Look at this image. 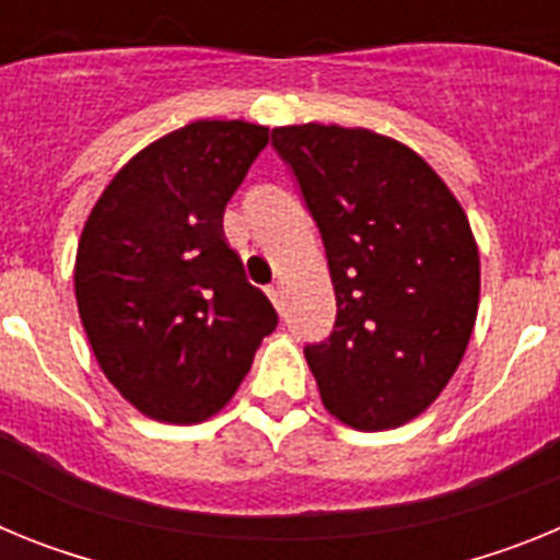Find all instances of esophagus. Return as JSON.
Masks as SVG:
<instances>
[{
	"mask_svg": "<svg viewBox=\"0 0 560 560\" xmlns=\"http://www.w3.org/2000/svg\"><path fill=\"white\" fill-rule=\"evenodd\" d=\"M266 294H269V300L275 303L277 311H283V291H280V285H269V289H266Z\"/></svg>",
	"mask_w": 560,
	"mask_h": 560,
	"instance_id": "34e87169",
	"label": "esophagus"
}]
</instances>
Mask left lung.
Wrapping results in <instances>:
<instances>
[{
    "mask_svg": "<svg viewBox=\"0 0 560 560\" xmlns=\"http://www.w3.org/2000/svg\"><path fill=\"white\" fill-rule=\"evenodd\" d=\"M328 255L334 334L305 348L323 404L359 432L404 427L443 393L479 308V252L446 182L404 142L368 128L283 126Z\"/></svg>",
    "mask_w": 560,
    "mask_h": 560,
    "instance_id": "obj_1",
    "label": "left lung"
}]
</instances>
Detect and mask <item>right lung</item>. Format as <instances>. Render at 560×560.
<instances>
[{
	"mask_svg": "<svg viewBox=\"0 0 560 560\" xmlns=\"http://www.w3.org/2000/svg\"><path fill=\"white\" fill-rule=\"evenodd\" d=\"M269 142L244 120H196L142 148L89 212L75 300L117 393L165 423H201L241 387L277 328L246 280L224 210Z\"/></svg>",
	"mask_w": 560,
	"mask_h": 560,
	"instance_id": "right-lung-1",
	"label": "right lung"
}]
</instances>
